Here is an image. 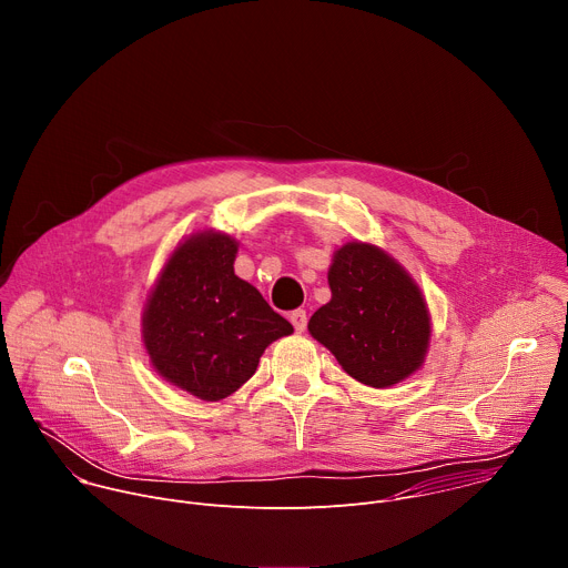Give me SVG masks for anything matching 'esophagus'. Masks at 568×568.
<instances>
[{"mask_svg": "<svg viewBox=\"0 0 568 568\" xmlns=\"http://www.w3.org/2000/svg\"><path fill=\"white\" fill-rule=\"evenodd\" d=\"M290 321H292V326L296 328V333H303L305 326H307V314H305V310H294V312L290 314Z\"/></svg>", "mask_w": 568, "mask_h": 568, "instance_id": "34e87169", "label": "esophagus"}]
</instances>
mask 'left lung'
Returning a JSON list of instances; mask_svg holds the SVG:
<instances>
[{"label": "left lung", "instance_id": "1", "mask_svg": "<svg viewBox=\"0 0 568 568\" xmlns=\"http://www.w3.org/2000/svg\"><path fill=\"white\" fill-rule=\"evenodd\" d=\"M328 283L333 298L312 314L307 331L351 377L388 388L423 366L429 310L397 261L368 242H346L333 256Z\"/></svg>", "mask_w": 568, "mask_h": 568}]
</instances>
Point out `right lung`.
<instances>
[{
    "label": "right lung",
    "instance_id": "right-lung-1",
    "mask_svg": "<svg viewBox=\"0 0 568 568\" xmlns=\"http://www.w3.org/2000/svg\"><path fill=\"white\" fill-rule=\"evenodd\" d=\"M235 254L237 242L220 231L180 242L141 318L154 371L204 402L237 390L265 348L294 333L254 285L235 276Z\"/></svg>",
    "mask_w": 568,
    "mask_h": 568
}]
</instances>
